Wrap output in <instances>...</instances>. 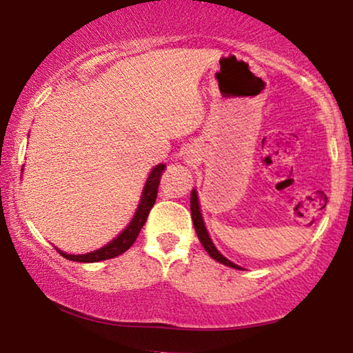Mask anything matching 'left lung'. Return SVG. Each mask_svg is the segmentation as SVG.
Segmentation results:
<instances>
[{
    "instance_id": "1",
    "label": "left lung",
    "mask_w": 353,
    "mask_h": 353,
    "mask_svg": "<svg viewBox=\"0 0 353 353\" xmlns=\"http://www.w3.org/2000/svg\"><path fill=\"white\" fill-rule=\"evenodd\" d=\"M191 215H192V223H194V230L197 233V238H199L201 244L204 245V249L209 252V255L214 260H216V262L223 263V265H228V267L231 268H241L238 267V265L230 262L228 259L223 257L219 250H216V248L214 245V243H212V239L209 238V233H207L205 226H204V221H202V214H201V209H199V201H197V192L196 190H192L191 192Z\"/></svg>"
}]
</instances>
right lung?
<instances>
[{
    "label": "right lung",
    "instance_id": "add662e5",
    "mask_svg": "<svg viewBox=\"0 0 353 353\" xmlns=\"http://www.w3.org/2000/svg\"><path fill=\"white\" fill-rule=\"evenodd\" d=\"M163 170H165V165H163V163L157 165L156 168H152L151 175H149L146 185H144V191H143L141 201H139L137 214H134L133 220L130 221L127 228H125L114 241H110L109 244H105L104 248L94 250V252L83 254V255H70V254L61 252V250H57V252H59L62 257L72 260V262L93 263V262H101V260L114 259L117 257V255L123 254L125 250H128L133 245L134 241H137L139 231H141L143 225L146 223L149 212H151L154 202H156L157 190H159V185H161Z\"/></svg>",
    "mask_w": 353,
    "mask_h": 353
}]
</instances>
